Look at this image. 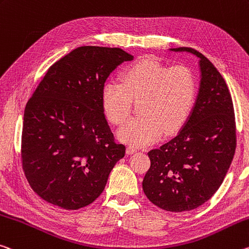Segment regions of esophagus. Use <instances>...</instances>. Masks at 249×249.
I'll return each mask as SVG.
<instances>
[{
    "label": "esophagus",
    "mask_w": 249,
    "mask_h": 249,
    "mask_svg": "<svg viewBox=\"0 0 249 249\" xmlns=\"http://www.w3.org/2000/svg\"><path fill=\"white\" fill-rule=\"evenodd\" d=\"M137 152V148L133 147V146H127V148H126V153L127 154H134Z\"/></svg>",
    "instance_id": "34e87169"
}]
</instances>
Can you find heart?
<instances>
[{"label": "heart", "mask_w": 249, "mask_h": 249, "mask_svg": "<svg viewBox=\"0 0 249 249\" xmlns=\"http://www.w3.org/2000/svg\"><path fill=\"white\" fill-rule=\"evenodd\" d=\"M198 81L185 65L168 68L154 56H144L126 66L120 84L107 83L102 90V108L113 125H122L139 104L141 117L126 123L121 141L143 146L156 141L161 133L172 134L181 127L194 107Z\"/></svg>", "instance_id": "b5f03b06"}]
</instances>
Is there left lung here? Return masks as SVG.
I'll use <instances>...</instances> for the list:
<instances>
[{
    "label": "left lung",
    "mask_w": 249,
    "mask_h": 249,
    "mask_svg": "<svg viewBox=\"0 0 249 249\" xmlns=\"http://www.w3.org/2000/svg\"><path fill=\"white\" fill-rule=\"evenodd\" d=\"M171 50L199 57V92L177 135L148 152L143 191L161 210L185 212L207 202L222 185L234 159L236 123L230 89L210 60L191 47Z\"/></svg>",
    "instance_id": "obj_1"
}]
</instances>
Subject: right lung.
I'll return each mask as SVG.
<instances>
[{"instance_id":"1","label":"right lung","mask_w":249,"mask_h":249,"mask_svg":"<svg viewBox=\"0 0 249 249\" xmlns=\"http://www.w3.org/2000/svg\"><path fill=\"white\" fill-rule=\"evenodd\" d=\"M133 55L118 47L81 46L47 70L26 103L22 166L30 186L64 210L93 203L125 155L102 108L106 78Z\"/></svg>"}]
</instances>
